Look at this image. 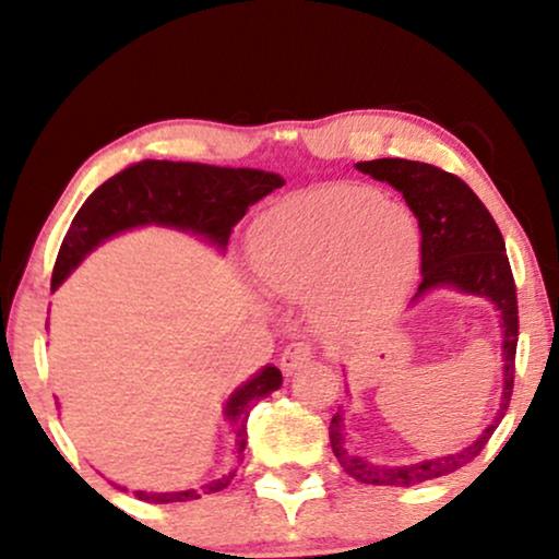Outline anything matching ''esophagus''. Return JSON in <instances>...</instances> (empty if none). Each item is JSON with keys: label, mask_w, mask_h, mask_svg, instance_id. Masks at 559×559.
Wrapping results in <instances>:
<instances>
[{"label": "esophagus", "mask_w": 559, "mask_h": 559, "mask_svg": "<svg viewBox=\"0 0 559 559\" xmlns=\"http://www.w3.org/2000/svg\"><path fill=\"white\" fill-rule=\"evenodd\" d=\"M310 358H312L310 343L295 341V343H289V346H287L285 350H282L280 366H282V371L287 373V377H293V373L300 371L305 364H310Z\"/></svg>", "instance_id": "34e87169"}]
</instances>
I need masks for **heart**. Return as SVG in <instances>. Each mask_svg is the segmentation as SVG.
Instances as JSON below:
<instances>
[{"label": "heart", "mask_w": 559, "mask_h": 559, "mask_svg": "<svg viewBox=\"0 0 559 559\" xmlns=\"http://www.w3.org/2000/svg\"><path fill=\"white\" fill-rule=\"evenodd\" d=\"M419 259V226L371 188L333 186L297 195L259 221L251 262L289 297L312 295L328 325L364 318L400 293Z\"/></svg>", "instance_id": "heart-1"}]
</instances>
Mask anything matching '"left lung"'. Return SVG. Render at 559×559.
<instances>
[{"label": "left lung", "mask_w": 559, "mask_h": 559, "mask_svg": "<svg viewBox=\"0 0 559 559\" xmlns=\"http://www.w3.org/2000/svg\"><path fill=\"white\" fill-rule=\"evenodd\" d=\"M356 170L371 175L373 180L389 182L400 190L409 211L415 213L419 234H423V280L409 305H417L435 289H455V293L486 297L501 320V358H503V392L493 423L476 440L453 453L425 457L415 463H371L366 457L348 453L343 409L331 419V448L341 468L350 478L371 486L409 488L425 480L448 476L471 463L491 438L501 417L507 415L511 386H514V358L519 341L516 285L511 274L503 236L480 198L461 178L440 167L415 163V159L384 157L371 163H356Z\"/></svg>", "instance_id": "left-lung-1"}]
</instances>
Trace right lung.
Listing matches in <instances>:
<instances>
[{"mask_svg": "<svg viewBox=\"0 0 559 559\" xmlns=\"http://www.w3.org/2000/svg\"><path fill=\"white\" fill-rule=\"evenodd\" d=\"M285 186L277 173L254 167H216L201 163H170V159H142L129 165L98 186L75 213L63 243H60L50 289L63 285L75 266L96 247L114 236L142 226H165L198 236L218 251H226L228 236L243 218L249 205L262 201L272 190ZM282 386V371L266 364L254 377L236 386L224 404V417L234 427V457L243 461L247 448L249 409ZM236 468L186 491H134L147 503L195 501L203 493H216L231 484ZM127 491L124 486H119Z\"/></svg>", "mask_w": 559, "mask_h": 559, "instance_id": "right-lung-1", "label": "right lung"}]
</instances>
